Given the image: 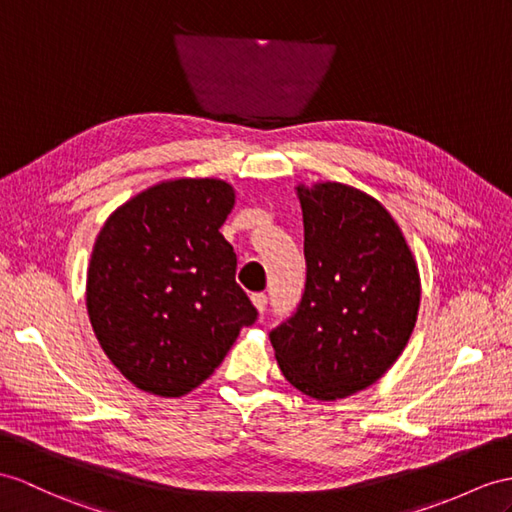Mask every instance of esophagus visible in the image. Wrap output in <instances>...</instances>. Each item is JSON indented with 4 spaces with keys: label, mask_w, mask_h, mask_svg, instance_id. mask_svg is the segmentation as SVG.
Segmentation results:
<instances>
[{
    "label": "esophagus",
    "mask_w": 512,
    "mask_h": 512,
    "mask_svg": "<svg viewBox=\"0 0 512 512\" xmlns=\"http://www.w3.org/2000/svg\"><path fill=\"white\" fill-rule=\"evenodd\" d=\"M249 299H252V304H254L258 313H263V310L267 308V295L265 293H254Z\"/></svg>",
    "instance_id": "obj_1"
}]
</instances>
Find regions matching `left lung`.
I'll use <instances>...</instances> for the list:
<instances>
[{
  "instance_id": "obj_1",
  "label": "left lung",
  "mask_w": 512,
  "mask_h": 512,
  "mask_svg": "<svg viewBox=\"0 0 512 512\" xmlns=\"http://www.w3.org/2000/svg\"><path fill=\"white\" fill-rule=\"evenodd\" d=\"M295 193L304 213L306 291L269 341L297 391L334 402L378 382L402 356L419 315V267L376 197L341 182H299Z\"/></svg>"
}]
</instances>
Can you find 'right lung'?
<instances>
[{
    "label": "right lung",
    "mask_w": 512,
    "mask_h": 512,
    "mask_svg": "<svg viewBox=\"0 0 512 512\" xmlns=\"http://www.w3.org/2000/svg\"><path fill=\"white\" fill-rule=\"evenodd\" d=\"M236 204L219 178L162 180L112 210L86 271L104 354L136 389L182 397L213 376L256 308L219 228Z\"/></svg>",
    "instance_id": "add662e5"
}]
</instances>
